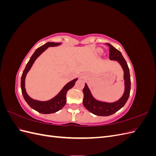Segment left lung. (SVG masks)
Returning <instances> with one entry per match:
<instances>
[{
	"label": "left lung",
	"mask_w": 156,
	"mask_h": 156,
	"mask_svg": "<svg viewBox=\"0 0 156 156\" xmlns=\"http://www.w3.org/2000/svg\"><path fill=\"white\" fill-rule=\"evenodd\" d=\"M107 45L109 47V58L111 60H116L119 62L124 70V85L125 89L124 92L122 96L119 99V100L112 102L108 103L98 101L96 99L94 98L92 94H91L90 90L85 83V86L83 88V105L87 109L92 112V114L96 115L97 116H110L114 114L118 111H119L121 108L123 107L126 103L128 100L130 90H131V79H130V74H129V69L128 66L124 58L122 56L121 52L114 48L110 44H107Z\"/></svg>",
	"instance_id": "left-lung-1"
}]
</instances>
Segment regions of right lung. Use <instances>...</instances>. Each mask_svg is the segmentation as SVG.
<instances>
[{
    "mask_svg": "<svg viewBox=\"0 0 156 156\" xmlns=\"http://www.w3.org/2000/svg\"><path fill=\"white\" fill-rule=\"evenodd\" d=\"M61 43H55V42H48L45 44L43 45L42 46L40 47L37 48L35 52L32 55L30 60L28 63L27 64L26 67L23 71L21 79V92L25 100L28 103L32 108L34 109L35 111H37L38 112L41 113V114H51V113H54L60 111V109L64 107L66 103V94L67 92L69 89L72 88L74 85L75 83L77 81V78L74 79L72 81L68 83L66 85L63 87V88L61 90L60 92L55 96L53 98L51 99L48 101H41L34 100V99L31 98L29 95H28L26 90H25V77L27 76V73L30 69L31 67L32 66L33 64L35 62V60L37 58L45 51L49 47H55L58 46L60 45Z\"/></svg>",
    "mask_w": 156,
    "mask_h": 156,
    "instance_id": "right-lung-1",
    "label": "right lung"
}]
</instances>
